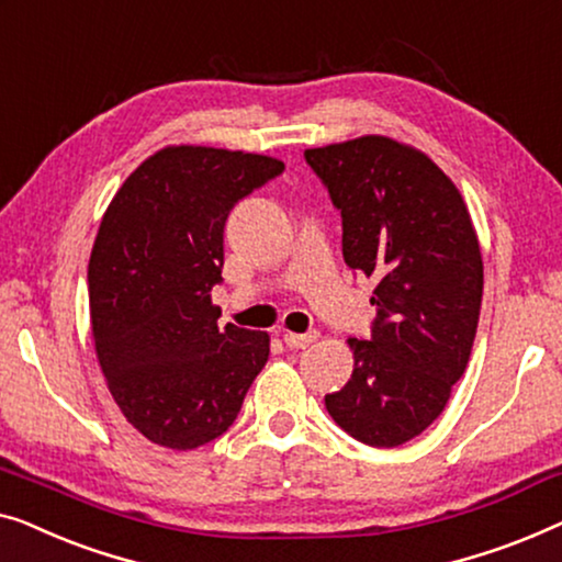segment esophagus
<instances>
[{
    "mask_svg": "<svg viewBox=\"0 0 562 562\" xmlns=\"http://www.w3.org/2000/svg\"><path fill=\"white\" fill-rule=\"evenodd\" d=\"M315 338H318V334H292V330H284L282 334V341H284V346H290V349H307V346H311Z\"/></svg>",
    "mask_w": 562,
    "mask_h": 562,
    "instance_id": "obj_1",
    "label": "esophagus"
}]
</instances>
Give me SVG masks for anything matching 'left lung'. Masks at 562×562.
Returning <instances> with one entry per match:
<instances>
[{
    "label": "left lung",
    "instance_id": "8db88e82",
    "mask_svg": "<svg viewBox=\"0 0 562 562\" xmlns=\"http://www.w3.org/2000/svg\"><path fill=\"white\" fill-rule=\"evenodd\" d=\"M344 218V262L374 278L371 341L349 338L353 371L326 409L371 448L432 425L469 367L484 259L469 205L428 155L384 134L305 149Z\"/></svg>",
    "mask_w": 562,
    "mask_h": 562
}]
</instances>
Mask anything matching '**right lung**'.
<instances>
[{"instance_id":"add662e5","label":"right lung","mask_w":562,"mask_h":562,"mask_svg":"<svg viewBox=\"0 0 562 562\" xmlns=\"http://www.w3.org/2000/svg\"><path fill=\"white\" fill-rule=\"evenodd\" d=\"M284 162L244 149L168 145L101 218L89 259L91 336L122 415L149 442L191 450L224 436L270 357V334L213 305L224 224Z\"/></svg>"}]
</instances>
